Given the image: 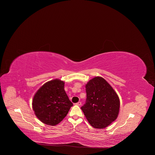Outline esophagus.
<instances>
[{
  "mask_svg": "<svg viewBox=\"0 0 155 155\" xmlns=\"http://www.w3.org/2000/svg\"><path fill=\"white\" fill-rule=\"evenodd\" d=\"M81 104H82V103L81 101H79L77 103H76V105H77V106H81Z\"/></svg>",
  "mask_w": 155,
  "mask_h": 155,
  "instance_id": "obj_1",
  "label": "esophagus"
}]
</instances>
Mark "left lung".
<instances>
[{"label":"left lung","mask_w":155,"mask_h":155,"mask_svg":"<svg viewBox=\"0 0 155 155\" xmlns=\"http://www.w3.org/2000/svg\"><path fill=\"white\" fill-rule=\"evenodd\" d=\"M87 100L81 107L94 128L107 127L117 117L120 101L116 92L101 77H95L85 86Z\"/></svg>","instance_id":"obj_1"}]
</instances>
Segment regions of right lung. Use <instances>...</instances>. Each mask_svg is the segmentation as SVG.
<instances>
[{
	"instance_id": "add662e5",
	"label": "right lung",
	"mask_w": 155,
	"mask_h": 155,
	"mask_svg": "<svg viewBox=\"0 0 155 155\" xmlns=\"http://www.w3.org/2000/svg\"><path fill=\"white\" fill-rule=\"evenodd\" d=\"M33 109L45 124L54 126L66 116L73 103L64 90V82L54 79L45 83L34 95Z\"/></svg>"
}]
</instances>
